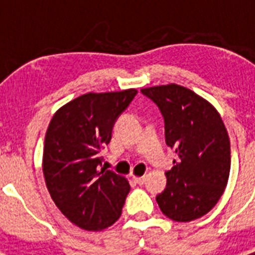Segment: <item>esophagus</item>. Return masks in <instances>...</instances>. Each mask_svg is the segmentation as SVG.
Here are the masks:
<instances>
[{
  "label": "esophagus",
  "instance_id": "1",
  "mask_svg": "<svg viewBox=\"0 0 255 255\" xmlns=\"http://www.w3.org/2000/svg\"><path fill=\"white\" fill-rule=\"evenodd\" d=\"M132 180H134L136 184H139V185H143L144 181H145V176H134Z\"/></svg>",
  "mask_w": 255,
  "mask_h": 255
}]
</instances>
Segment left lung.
I'll list each match as a JSON object with an SVG mask.
<instances>
[{
    "label": "left lung",
    "instance_id": "left-lung-1",
    "mask_svg": "<svg viewBox=\"0 0 255 255\" xmlns=\"http://www.w3.org/2000/svg\"><path fill=\"white\" fill-rule=\"evenodd\" d=\"M164 119L166 143L177 154L166 172L167 185L155 200L162 213L190 222L217 204L229 181L230 138L216 107L177 84L141 88Z\"/></svg>",
    "mask_w": 255,
    "mask_h": 255
}]
</instances>
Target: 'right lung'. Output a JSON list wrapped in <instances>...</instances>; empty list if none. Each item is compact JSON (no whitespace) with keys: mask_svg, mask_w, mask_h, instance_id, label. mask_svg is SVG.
I'll return each mask as SVG.
<instances>
[{"mask_svg":"<svg viewBox=\"0 0 255 255\" xmlns=\"http://www.w3.org/2000/svg\"><path fill=\"white\" fill-rule=\"evenodd\" d=\"M136 89L78 97L52 116L44 138V181L52 200L65 217L87 231H101L121 216L129 181L100 168L101 150L112 138L119 115Z\"/></svg>","mask_w":255,"mask_h":255,"instance_id":"1","label":"right lung"}]
</instances>
